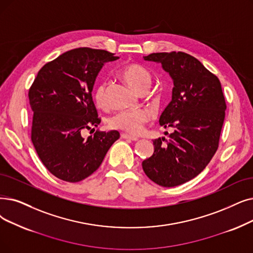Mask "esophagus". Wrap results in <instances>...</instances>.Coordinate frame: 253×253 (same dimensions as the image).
Returning a JSON list of instances; mask_svg holds the SVG:
<instances>
[{
  "label": "esophagus",
  "mask_w": 253,
  "mask_h": 253,
  "mask_svg": "<svg viewBox=\"0 0 253 253\" xmlns=\"http://www.w3.org/2000/svg\"><path fill=\"white\" fill-rule=\"evenodd\" d=\"M121 137L124 138V139L132 140V141H136V140H138V138H137V137L132 136V135H130V134H127V133H122V134H121Z\"/></svg>",
  "instance_id": "esophagus-1"
}]
</instances>
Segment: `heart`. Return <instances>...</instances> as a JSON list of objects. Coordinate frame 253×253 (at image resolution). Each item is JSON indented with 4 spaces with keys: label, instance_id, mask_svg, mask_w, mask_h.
Returning a JSON list of instances; mask_svg holds the SVG:
<instances>
[{
    "label": "heart",
    "instance_id": "b5f03b06",
    "mask_svg": "<svg viewBox=\"0 0 253 253\" xmlns=\"http://www.w3.org/2000/svg\"><path fill=\"white\" fill-rule=\"evenodd\" d=\"M120 76L136 92H145L150 85L152 76L151 73L137 63H130L125 65L120 70ZM93 99L98 107H105V86L103 84H98L93 92ZM151 119L147 109H133V111H122L109 119L108 125L113 129L126 131L131 134H138L144 128L145 124Z\"/></svg>",
    "mask_w": 253,
    "mask_h": 253
}]
</instances>
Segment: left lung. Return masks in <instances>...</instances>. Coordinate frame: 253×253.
Segmentation results:
<instances>
[{"mask_svg": "<svg viewBox=\"0 0 253 253\" xmlns=\"http://www.w3.org/2000/svg\"><path fill=\"white\" fill-rule=\"evenodd\" d=\"M144 59L160 63L172 79L171 101L159 123L173 128V132L169 140H153V155L141 166L154 183L174 187L195 178L213 158L225 118V99L217 76L188 53L156 52Z\"/></svg>", "mask_w": 253, "mask_h": 253, "instance_id": "obj_1", "label": "left lung"}]
</instances>
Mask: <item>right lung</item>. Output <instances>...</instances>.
Instances as JSON below:
<instances>
[{"label":"right lung","instance_id":"1","mask_svg":"<svg viewBox=\"0 0 253 253\" xmlns=\"http://www.w3.org/2000/svg\"><path fill=\"white\" fill-rule=\"evenodd\" d=\"M114 54L90 47L66 51L43 66L30 87L32 142L48 171L63 181L91 175L120 137L116 130L82 135L101 122L92 91L104 63L119 59Z\"/></svg>","mask_w":253,"mask_h":253}]
</instances>
